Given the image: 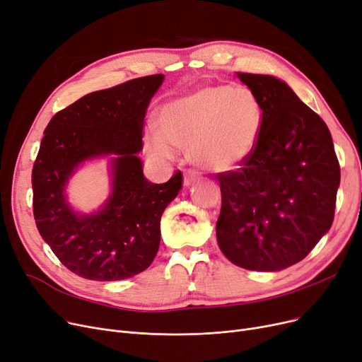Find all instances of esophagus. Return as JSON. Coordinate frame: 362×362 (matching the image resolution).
I'll return each instance as SVG.
<instances>
[{
    "label": "esophagus",
    "mask_w": 362,
    "mask_h": 362,
    "mask_svg": "<svg viewBox=\"0 0 362 362\" xmlns=\"http://www.w3.org/2000/svg\"><path fill=\"white\" fill-rule=\"evenodd\" d=\"M198 180V175L195 171H186L185 173V177H183V185L187 187V186H191V185H194L195 182Z\"/></svg>",
    "instance_id": "obj_1"
}]
</instances>
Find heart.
Instances as JSON below:
<instances>
[{
	"instance_id": "heart-1",
	"label": "heart",
	"mask_w": 362,
	"mask_h": 362,
	"mask_svg": "<svg viewBox=\"0 0 362 362\" xmlns=\"http://www.w3.org/2000/svg\"><path fill=\"white\" fill-rule=\"evenodd\" d=\"M259 98L245 86H207L167 102L160 130L146 132V149L161 160L187 149L191 161L207 171H226L255 152L262 133Z\"/></svg>"
}]
</instances>
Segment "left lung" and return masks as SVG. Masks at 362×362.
I'll return each instance as SVG.
<instances>
[{"label":"left lung","mask_w":362,"mask_h":362,"mask_svg":"<svg viewBox=\"0 0 362 362\" xmlns=\"http://www.w3.org/2000/svg\"><path fill=\"white\" fill-rule=\"evenodd\" d=\"M263 111L255 152L218 173L217 243L233 264L279 271L305 259L334 218L340 165L322 118L271 75L237 72Z\"/></svg>","instance_id":"obj_1"}]
</instances>
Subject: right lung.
Segmentation results:
<instances>
[{"mask_svg": "<svg viewBox=\"0 0 362 362\" xmlns=\"http://www.w3.org/2000/svg\"><path fill=\"white\" fill-rule=\"evenodd\" d=\"M163 74L93 91L59 111L44 130L33 168L38 232L66 268L93 281H118L144 272L158 253L161 216L182 187L177 170L168 182L145 179L142 149L146 109ZM114 153L115 191L105 207L78 216L63 189L83 160Z\"/></svg>", "mask_w": 362, "mask_h": 362, "instance_id": "obj_1", "label": "right lung"}]
</instances>
